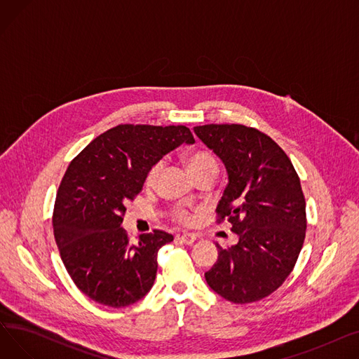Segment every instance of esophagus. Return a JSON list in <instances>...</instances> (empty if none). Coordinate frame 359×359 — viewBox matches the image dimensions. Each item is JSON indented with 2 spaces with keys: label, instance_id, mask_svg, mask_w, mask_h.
Segmentation results:
<instances>
[{
  "label": "esophagus",
  "instance_id": "1",
  "mask_svg": "<svg viewBox=\"0 0 359 359\" xmlns=\"http://www.w3.org/2000/svg\"><path fill=\"white\" fill-rule=\"evenodd\" d=\"M177 238L183 243V244H194L196 240V236L192 233H183L180 236H177Z\"/></svg>",
  "mask_w": 359,
  "mask_h": 359
}]
</instances>
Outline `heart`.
<instances>
[{"label":"heart","instance_id":"b5f03b06","mask_svg":"<svg viewBox=\"0 0 359 359\" xmlns=\"http://www.w3.org/2000/svg\"><path fill=\"white\" fill-rule=\"evenodd\" d=\"M206 165H217V161H215V158L211 154L203 153V151H198V153H194L189 157V167H191L192 172H195V170H198L201 167H206ZM158 170H160V164L153 167V170H151L149 175H148V182H153L157 177ZM177 215H179V218H182L184 221H191L192 219L189 212L184 211V210H179Z\"/></svg>","mask_w":359,"mask_h":359}]
</instances>
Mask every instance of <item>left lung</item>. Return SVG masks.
Listing matches in <instances>:
<instances>
[{
  "mask_svg": "<svg viewBox=\"0 0 359 359\" xmlns=\"http://www.w3.org/2000/svg\"><path fill=\"white\" fill-rule=\"evenodd\" d=\"M194 130L227 170L217 211L238 236L230 249L217 243L206 284L231 303H255L284 284L303 248L307 222L299 177L282 148L255 128L211 123Z\"/></svg>",
  "mask_w": 359,
  "mask_h": 359,
  "instance_id": "left-lung-1",
  "label": "left lung"
}]
</instances>
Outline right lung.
<instances>
[{"label": "right lung", "mask_w": 359, "mask_h": 359, "mask_svg": "<svg viewBox=\"0 0 359 359\" xmlns=\"http://www.w3.org/2000/svg\"><path fill=\"white\" fill-rule=\"evenodd\" d=\"M183 142H195L183 125H118L68 165L55 201V241L74 284L96 303L128 307L154 285L157 253L173 236L154 230L132 243L122 217L151 168Z\"/></svg>", "instance_id": "obj_1"}]
</instances>
